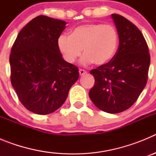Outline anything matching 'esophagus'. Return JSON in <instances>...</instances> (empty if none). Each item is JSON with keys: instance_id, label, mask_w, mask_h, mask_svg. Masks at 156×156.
Listing matches in <instances>:
<instances>
[{"instance_id": "esophagus-1", "label": "esophagus", "mask_w": 156, "mask_h": 156, "mask_svg": "<svg viewBox=\"0 0 156 156\" xmlns=\"http://www.w3.org/2000/svg\"><path fill=\"white\" fill-rule=\"evenodd\" d=\"M79 73H80V76L84 75V74L87 73V72L83 69H79Z\"/></svg>"}]
</instances>
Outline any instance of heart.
<instances>
[{
    "mask_svg": "<svg viewBox=\"0 0 156 156\" xmlns=\"http://www.w3.org/2000/svg\"><path fill=\"white\" fill-rule=\"evenodd\" d=\"M119 43V35L112 25L87 23L76 27L71 34H61L57 44L63 58L73 63L82 54L83 65L92 62L97 66L108 63L115 55Z\"/></svg>",
    "mask_w": 156,
    "mask_h": 156,
    "instance_id": "1",
    "label": "heart"
}]
</instances>
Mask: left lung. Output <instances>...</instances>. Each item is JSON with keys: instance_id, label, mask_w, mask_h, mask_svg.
<instances>
[{"instance_id": "left-lung-1", "label": "left lung", "mask_w": 156, "mask_h": 156, "mask_svg": "<svg viewBox=\"0 0 156 156\" xmlns=\"http://www.w3.org/2000/svg\"><path fill=\"white\" fill-rule=\"evenodd\" d=\"M119 35L118 50L110 62L90 70L94 85L92 102L108 113L128 109L138 98L148 80L150 55L144 36L126 18L112 14Z\"/></svg>"}]
</instances>
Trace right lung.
Wrapping results in <instances>:
<instances>
[{
  "mask_svg": "<svg viewBox=\"0 0 156 156\" xmlns=\"http://www.w3.org/2000/svg\"><path fill=\"white\" fill-rule=\"evenodd\" d=\"M66 24L37 16L22 29L12 48V85L25 108L34 113L47 115L58 109L79 78L78 68L65 61L58 48Z\"/></svg>",
  "mask_w": 156,
  "mask_h": 156,
  "instance_id": "obj_1",
  "label": "right lung"
}]
</instances>
